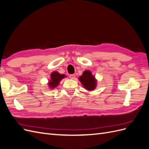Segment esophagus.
Returning <instances> with one entry per match:
<instances>
[{"instance_id": "1", "label": "esophagus", "mask_w": 149, "mask_h": 149, "mask_svg": "<svg viewBox=\"0 0 149 149\" xmlns=\"http://www.w3.org/2000/svg\"><path fill=\"white\" fill-rule=\"evenodd\" d=\"M75 78V75L74 74H72L70 75V78L71 79H73Z\"/></svg>"}]
</instances>
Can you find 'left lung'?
Instances as JSON below:
<instances>
[{
	"instance_id": "left-lung-1",
	"label": "left lung",
	"mask_w": 149,
	"mask_h": 149,
	"mask_svg": "<svg viewBox=\"0 0 149 149\" xmlns=\"http://www.w3.org/2000/svg\"><path fill=\"white\" fill-rule=\"evenodd\" d=\"M79 79L84 88L89 91H93L96 87V79H95V77L92 75L91 72L89 70L84 71L83 74L79 76Z\"/></svg>"
}]
</instances>
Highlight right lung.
<instances>
[{
	"instance_id": "add662e5",
	"label": "right lung",
	"mask_w": 149,
	"mask_h": 149,
	"mask_svg": "<svg viewBox=\"0 0 149 149\" xmlns=\"http://www.w3.org/2000/svg\"><path fill=\"white\" fill-rule=\"evenodd\" d=\"M51 79L49 81L48 86L51 89H53L56 88L57 86L59 84L60 81L66 77L65 74H60L57 71H54L51 73L50 75Z\"/></svg>"
}]
</instances>
